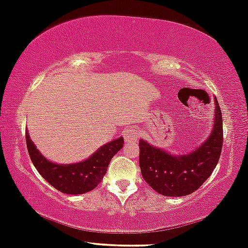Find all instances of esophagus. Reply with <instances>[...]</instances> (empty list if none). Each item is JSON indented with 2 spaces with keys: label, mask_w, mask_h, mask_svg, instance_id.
Segmentation results:
<instances>
[{
  "label": "esophagus",
  "mask_w": 248,
  "mask_h": 248,
  "mask_svg": "<svg viewBox=\"0 0 248 248\" xmlns=\"http://www.w3.org/2000/svg\"><path fill=\"white\" fill-rule=\"evenodd\" d=\"M122 134H124V141H134V140H137L138 137H139L138 130L135 129V128H132V127H129V128L124 129Z\"/></svg>",
  "instance_id": "obj_1"
}]
</instances>
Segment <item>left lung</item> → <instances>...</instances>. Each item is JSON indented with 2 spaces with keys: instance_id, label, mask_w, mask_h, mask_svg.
Returning a JSON list of instances; mask_svg holds the SVG:
<instances>
[{
  "instance_id": "obj_1",
  "label": "left lung",
  "mask_w": 248,
  "mask_h": 248,
  "mask_svg": "<svg viewBox=\"0 0 248 248\" xmlns=\"http://www.w3.org/2000/svg\"><path fill=\"white\" fill-rule=\"evenodd\" d=\"M216 102L214 126L202 145L186 155H172L140 140V164L143 179L155 192L166 197H185L197 190L211 176L221 154L222 115Z\"/></svg>"
}]
</instances>
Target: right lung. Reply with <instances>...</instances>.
Returning a JSON list of instances; mask_svg holds the SVG:
<instances>
[{"label":"right lung","instance_id":"add662e5","mask_svg":"<svg viewBox=\"0 0 248 248\" xmlns=\"http://www.w3.org/2000/svg\"><path fill=\"white\" fill-rule=\"evenodd\" d=\"M27 148L35 168L54 188L66 194H83L94 189L107 172L111 157L124 147V138L110 141L100 147L84 161L70 165H59L49 161L29 138L26 130Z\"/></svg>","mask_w":248,"mask_h":248}]
</instances>
